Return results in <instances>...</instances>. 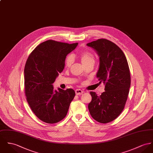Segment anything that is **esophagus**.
<instances>
[{
	"instance_id": "esophagus-1",
	"label": "esophagus",
	"mask_w": 153,
	"mask_h": 153,
	"mask_svg": "<svg viewBox=\"0 0 153 153\" xmlns=\"http://www.w3.org/2000/svg\"><path fill=\"white\" fill-rule=\"evenodd\" d=\"M83 91H82L81 89H76V90H75V94H76L77 95H82V94H83Z\"/></svg>"
}]
</instances>
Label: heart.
I'll use <instances>...</instances> for the list:
<instances>
[{
  "instance_id": "b5f03b06",
  "label": "heart",
  "mask_w": 153,
  "mask_h": 153,
  "mask_svg": "<svg viewBox=\"0 0 153 153\" xmlns=\"http://www.w3.org/2000/svg\"><path fill=\"white\" fill-rule=\"evenodd\" d=\"M78 56L80 58L82 64L83 66H85L88 64H94L95 61V56L93 53L88 51H83L79 53ZM73 57L71 55L67 56L65 59V66L67 68L70 67L72 63H73Z\"/></svg>"
}]
</instances>
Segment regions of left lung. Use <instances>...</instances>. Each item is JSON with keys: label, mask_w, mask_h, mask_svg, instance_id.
Masks as SVG:
<instances>
[{"label": "left lung", "mask_w": 153, "mask_h": 153, "mask_svg": "<svg viewBox=\"0 0 153 153\" xmlns=\"http://www.w3.org/2000/svg\"><path fill=\"white\" fill-rule=\"evenodd\" d=\"M99 56L97 71L99 83L105 84L100 95L90 92L92 100L88 104L91 116L98 122L108 123L116 119L125 108L131 78L125 55L114 42L100 39L87 44Z\"/></svg>", "instance_id": "8db88e82"}]
</instances>
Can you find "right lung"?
<instances>
[{"instance_id":"obj_1","label":"right lung","mask_w":153,"mask_h":153,"mask_svg":"<svg viewBox=\"0 0 153 153\" xmlns=\"http://www.w3.org/2000/svg\"><path fill=\"white\" fill-rule=\"evenodd\" d=\"M78 42L68 44L49 40L30 53L25 67V92L34 114L42 122L53 124L67 115L75 93L72 89H54L59 73L64 68L65 59Z\"/></svg>"}]
</instances>
